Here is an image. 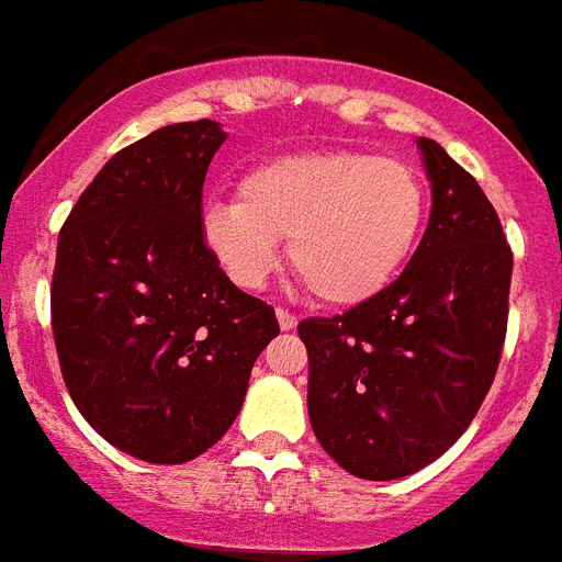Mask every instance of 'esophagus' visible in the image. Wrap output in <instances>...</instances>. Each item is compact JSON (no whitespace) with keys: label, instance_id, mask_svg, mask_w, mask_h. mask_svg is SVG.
<instances>
[{"label":"esophagus","instance_id":"obj_1","mask_svg":"<svg viewBox=\"0 0 562 562\" xmlns=\"http://www.w3.org/2000/svg\"><path fill=\"white\" fill-rule=\"evenodd\" d=\"M276 315H278V324H281V330H295L299 318H295L290 310H276Z\"/></svg>","mask_w":562,"mask_h":562}]
</instances>
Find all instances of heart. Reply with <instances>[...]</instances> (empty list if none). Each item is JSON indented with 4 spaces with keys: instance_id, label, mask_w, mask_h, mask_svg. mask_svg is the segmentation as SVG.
Segmentation results:
<instances>
[{
    "instance_id": "1",
    "label": "heart",
    "mask_w": 562,
    "mask_h": 562,
    "mask_svg": "<svg viewBox=\"0 0 562 562\" xmlns=\"http://www.w3.org/2000/svg\"><path fill=\"white\" fill-rule=\"evenodd\" d=\"M425 224V187L398 157L295 151L240 178L238 201L201 212V238L240 286L276 272L281 240L299 281L324 304L353 307L391 284Z\"/></svg>"
}]
</instances>
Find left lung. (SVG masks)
I'll return each instance as SVG.
<instances>
[{
	"mask_svg": "<svg viewBox=\"0 0 562 562\" xmlns=\"http://www.w3.org/2000/svg\"><path fill=\"white\" fill-rule=\"evenodd\" d=\"M434 206L405 272L333 318H304L310 425L361 480L430 465L474 422L508 327L514 255L491 201L419 137Z\"/></svg>",
	"mask_w": 562,
	"mask_h": 562,
	"instance_id": "obj_1",
	"label": "left lung"
}]
</instances>
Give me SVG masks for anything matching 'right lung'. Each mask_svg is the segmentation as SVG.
<instances>
[{
    "instance_id": "right-lung-1",
    "label": "right lung",
    "mask_w": 562,
    "mask_h": 562,
    "mask_svg": "<svg viewBox=\"0 0 562 562\" xmlns=\"http://www.w3.org/2000/svg\"><path fill=\"white\" fill-rule=\"evenodd\" d=\"M224 137L198 120L120 148L59 229L50 327L65 387L105 442L155 465L224 437L278 336L276 310L232 284L201 238Z\"/></svg>"
}]
</instances>
